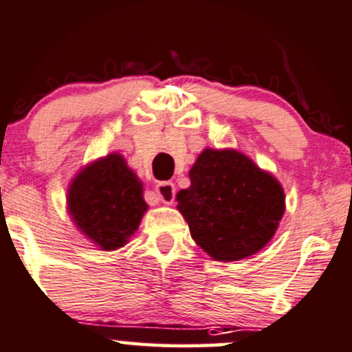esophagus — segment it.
<instances>
[{
	"instance_id": "esophagus-1",
	"label": "esophagus",
	"mask_w": 352,
	"mask_h": 352,
	"mask_svg": "<svg viewBox=\"0 0 352 352\" xmlns=\"http://www.w3.org/2000/svg\"><path fill=\"white\" fill-rule=\"evenodd\" d=\"M155 192L158 199L164 204H167V206L172 204L173 199H175V185H173V182H160L155 187Z\"/></svg>"
}]
</instances>
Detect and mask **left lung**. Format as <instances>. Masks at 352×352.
Instances as JSON below:
<instances>
[{
  "label": "left lung",
  "mask_w": 352,
  "mask_h": 352,
  "mask_svg": "<svg viewBox=\"0 0 352 352\" xmlns=\"http://www.w3.org/2000/svg\"><path fill=\"white\" fill-rule=\"evenodd\" d=\"M188 177L190 187L177 194V208L214 261H242L276 235L285 212L284 188L252 158L234 148H204Z\"/></svg>",
  "instance_id": "8db88e82"
}]
</instances>
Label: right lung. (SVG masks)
I'll return each instance as SVG.
<instances>
[{
	"instance_id": "add662e5",
	"label": "right lung",
	"mask_w": 352,
	"mask_h": 352,
	"mask_svg": "<svg viewBox=\"0 0 352 352\" xmlns=\"http://www.w3.org/2000/svg\"><path fill=\"white\" fill-rule=\"evenodd\" d=\"M67 208L76 229L100 250L129 244L148 206L144 184L113 152L80 168L67 192Z\"/></svg>"
}]
</instances>
